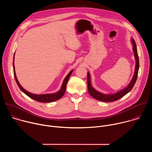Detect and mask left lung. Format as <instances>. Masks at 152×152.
Instances as JSON below:
<instances>
[{
    "label": "left lung",
    "mask_w": 152,
    "mask_h": 152,
    "mask_svg": "<svg viewBox=\"0 0 152 152\" xmlns=\"http://www.w3.org/2000/svg\"><path fill=\"white\" fill-rule=\"evenodd\" d=\"M131 43L132 45V49L134 53V56L135 59V71L134 75L133 76L132 79H131V82L123 89L117 91V93H113V94H104L102 93L95 88L93 87L91 82V76L90 73L88 72L87 73V84H88V91L89 94L94 99L100 100L101 102H111L117 100L120 98L124 96L128 93H129L133 88L136 82L138 77V73L139 70V57L138 55L137 45L135 41L134 38L131 39Z\"/></svg>",
    "instance_id": "left-lung-1"
}]
</instances>
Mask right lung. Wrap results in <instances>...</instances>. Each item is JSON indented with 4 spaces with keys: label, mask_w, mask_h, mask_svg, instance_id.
I'll use <instances>...</instances> for the list:
<instances>
[{
    "label": "right lung",
    "mask_w": 152,
    "mask_h": 152,
    "mask_svg": "<svg viewBox=\"0 0 152 152\" xmlns=\"http://www.w3.org/2000/svg\"><path fill=\"white\" fill-rule=\"evenodd\" d=\"M14 56H15V53L14 55V58H13V70H14V77H15V80L16 81V83L17 84V85L18 86L19 88L21 90V91L23 92L26 95H27L28 97H29L30 98L39 102H42V103H49V102H52L54 101H56L59 99H61L64 94H65V92H66V86H67V82L72 75V73L73 72V70H72V71H70V72L66 76V77L64 78L61 88V89L56 93H51V94H33L31 93L28 91H26L25 89H24L21 85L20 84L17 76H16V74H15V67H14Z\"/></svg>",
    "instance_id": "right-lung-1"
}]
</instances>
